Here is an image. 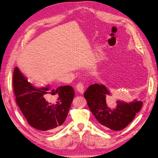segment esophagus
<instances>
[{"mask_svg": "<svg viewBox=\"0 0 158 158\" xmlns=\"http://www.w3.org/2000/svg\"><path fill=\"white\" fill-rule=\"evenodd\" d=\"M76 88L79 92H80V93L82 94V93H83V92H84L85 86H84V85H83V83L82 82H78L77 84Z\"/></svg>", "mask_w": 158, "mask_h": 158, "instance_id": "obj_1", "label": "esophagus"}]
</instances>
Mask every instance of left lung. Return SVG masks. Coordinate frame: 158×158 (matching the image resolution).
I'll list each match as a JSON object with an SVG mask.
<instances>
[{
    "label": "left lung",
    "mask_w": 158,
    "mask_h": 158,
    "mask_svg": "<svg viewBox=\"0 0 158 158\" xmlns=\"http://www.w3.org/2000/svg\"><path fill=\"white\" fill-rule=\"evenodd\" d=\"M109 95L106 87L98 83L90 85L84 93L89 109L102 127L114 131L122 130L134 119L143 103L136 100L129 103L118 101L116 108L111 109L106 103V96Z\"/></svg>",
    "instance_id": "1"
}]
</instances>
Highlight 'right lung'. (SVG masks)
<instances>
[{"label":"right lung","instance_id":"add662e5","mask_svg":"<svg viewBox=\"0 0 158 158\" xmlns=\"http://www.w3.org/2000/svg\"><path fill=\"white\" fill-rule=\"evenodd\" d=\"M13 83L16 104L28 123L38 130L49 133L60 128L75 95L71 86H60L50 91L48 87H35L17 67L13 71Z\"/></svg>","mask_w":158,"mask_h":158}]
</instances>
